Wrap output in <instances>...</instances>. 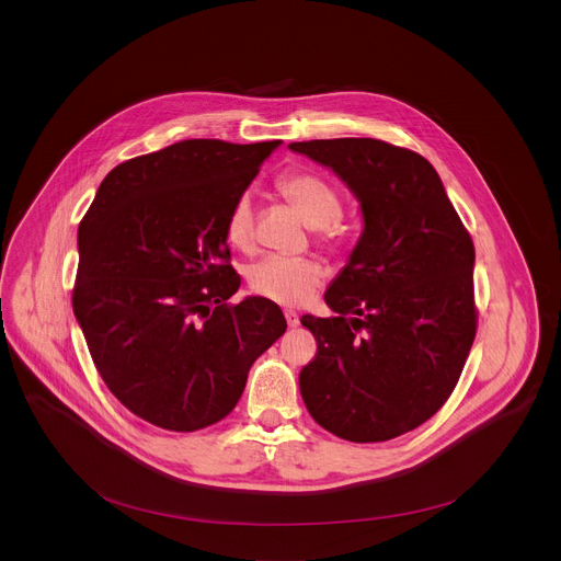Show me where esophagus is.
Returning <instances> with one entry per match:
<instances>
[{
  "mask_svg": "<svg viewBox=\"0 0 561 561\" xmlns=\"http://www.w3.org/2000/svg\"><path fill=\"white\" fill-rule=\"evenodd\" d=\"M284 317H286V324H288L290 329H295V327L299 324V314H297L295 310H284Z\"/></svg>",
  "mask_w": 561,
  "mask_h": 561,
  "instance_id": "esophagus-1",
  "label": "esophagus"
}]
</instances>
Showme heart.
Wrapping results in <instances>:
<instances>
[{
	"mask_svg": "<svg viewBox=\"0 0 561 561\" xmlns=\"http://www.w3.org/2000/svg\"><path fill=\"white\" fill-rule=\"evenodd\" d=\"M275 184L308 226H314L329 242L342 239V226L337 221L342 213V197L329 180L312 171L290 169L284 171ZM253 197L251 193H242L228 208L226 239L234 249H249L253 244ZM322 277V264L310 257L268 255L249 268V284L253 293L286 306L306 301Z\"/></svg>",
	"mask_w": 561,
	"mask_h": 561,
	"instance_id": "heart-1",
	"label": "heart"
}]
</instances>
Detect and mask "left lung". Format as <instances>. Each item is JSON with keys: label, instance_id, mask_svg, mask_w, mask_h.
Here are the masks:
<instances>
[{"label": "left lung", "instance_id": "left-lung-1", "mask_svg": "<svg viewBox=\"0 0 561 561\" xmlns=\"http://www.w3.org/2000/svg\"><path fill=\"white\" fill-rule=\"evenodd\" d=\"M362 204L364 232L327 290L335 317L304 314L317 355L299 373L310 417L366 444L431 420L477 333L474 247L420 152L370 137L293 141Z\"/></svg>", "mask_w": 561, "mask_h": 561}]
</instances>
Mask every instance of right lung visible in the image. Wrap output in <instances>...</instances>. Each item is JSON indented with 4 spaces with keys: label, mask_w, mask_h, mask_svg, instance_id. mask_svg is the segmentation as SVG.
I'll use <instances>...</instances> for the list:
<instances>
[{
    "label": "right lung",
    "mask_w": 561,
    "mask_h": 561,
    "mask_svg": "<svg viewBox=\"0 0 561 561\" xmlns=\"http://www.w3.org/2000/svg\"><path fill=\"white\" fill-rule=\"evenodd\" d=\"M282 139H184L115 167L79 221L72 312L119 402L152 426L224 420L286 331L264 297L228 299L226 215Z\"/></svg>",
    "instance_id": "add662e5"
}]
</instances>
